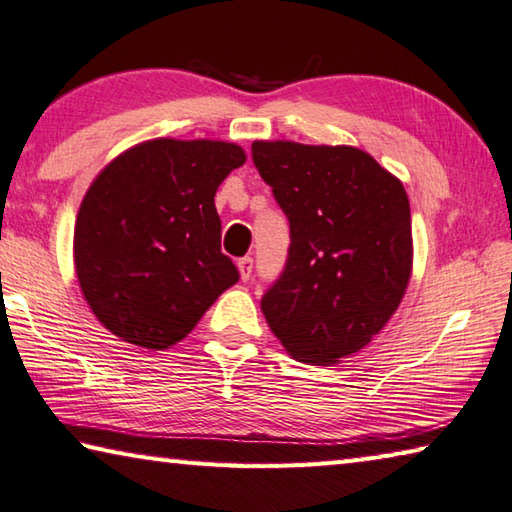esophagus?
<instances>
[{
  "label": "esophagus",
  "mask_w": 512,
  "mask_h": 512,
  "mask_svg": "<svg viewBox=\"0 0 512 512\" xmlns=\"http://www.w3.org/2000/svg\"><path fill=\"white\" fill-rule=\"evenodd\" d=\"M237 268H239L241 280L248 282L250 275H253V257H241L237 262Z\"/></svg>",
  "instance_id": "34e87169"
}]
</instances>
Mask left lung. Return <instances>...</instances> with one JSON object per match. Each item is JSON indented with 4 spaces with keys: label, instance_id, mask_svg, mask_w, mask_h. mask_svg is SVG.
Returning a JSON list of instances; mask_svg holds the SVG:
<instances>
[{
    "label": "left lung",
    "instance_id": "obj_1",
    "mask_svg": "<svg viewBox=\"0 0 512 512\" xmlns=\"http://www.w3.org/2000/svg\"><path fill=\"white\" fill-rule=\"evenodd\" d=\"M253 162L291 228L287 266L262 298L266 323L293 359L339 363L384 329L409 287V196L345 144L257 140Z\"/></svg>",
    "mask_w": 512,
    "mask_h": 512
}]
</instances>
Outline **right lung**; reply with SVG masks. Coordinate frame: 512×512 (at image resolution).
Here are the masks:
<instances>
[{"mask_svg": "<svg viewBox=\"0 0 512 512\" xmlns=\"http://www.w3.org/2000/svg\"><path fill=\"white\" fill-rule=\"evenodd\" d=\"M246 151L158 137L108 162L83 196L74 268L99 323L121 341L167 350L239 280L221 253L214 194Z\"/></svg>", "mask_w": 512, "mask_h": 512, "instance_id": "add662e5", "label": "right lung"}]
</instances>
